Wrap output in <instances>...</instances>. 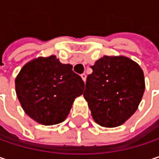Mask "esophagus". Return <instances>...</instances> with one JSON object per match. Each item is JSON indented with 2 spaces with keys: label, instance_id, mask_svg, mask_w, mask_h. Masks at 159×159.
I'll list each match as a JSON object with an SVG mask.
<instances>
[{
  "label": "esophagus",
  "instance_id": "1",
  "mask_svg": "<svg viewBox=\"0 0 159 159\" xmlns=\"http://www.w3.org/2000/svg\"><path fill=\"white\" fill-rule=\"evenodd\" d=\"M81 77H82L83 81L85 83V81H86V75L85 74H83V75H81Z\"/></svg>",
  "mask_w": 159,
  "mask_h": 159
}]
</instances>
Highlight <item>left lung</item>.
<instances>
[{
	"label": "left lung",
	"mask_w": 159,
	"mask_h": 159,
	"mask_svg": "<svg viewBox=\"0 0 159 159\" xmlns=\"http://www.w3.org/2000/svg\"><path fill=\"white\" fill-rule=\"evenodd\" d=\"M84 97L98 125L116 127L136 111L145 91L144 73L140 66L125 56L100 58L91 66Z\"/></svg>",
	"instance_id": "8db88e82"
}]
</instances>
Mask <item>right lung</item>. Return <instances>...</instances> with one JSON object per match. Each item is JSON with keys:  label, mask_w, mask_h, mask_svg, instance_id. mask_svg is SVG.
<instances>
[{"label": "right lung", "mask_w": 159, "mask_h": 159, "mask_svg": "<svg viewBox=\"0 0 159 159\" xmlns=\"http://www.w3.org/2000/svg\"><path fill=\"white\" fill-rule=\"evenodd\" d=\"M84 83L71 65L54 55L27 63L15 79L17 97L24 112L44 125L65 121L75 99L83 94Z\"/></svg>", "instance_id": "add662e5"}]
</instances>
